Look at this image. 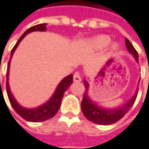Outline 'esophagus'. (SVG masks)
I'll return each instance as SVG.
<instances>
[{"label":"esophagus","instance_id":"34e87169","mask_svg":"<svg viewBox=\"0 0 149 149\" xmlns=\"http://www.w3.org/2000/svg\"><path fill=\"white\" fill-rule=\"evenodd\" d=\"M73 81H74L75 82H79V81H81L80 74H79L78 72H75V74L73 75Z\"/></svg>","mask_w":149,"mask_h":149}]
</instances>
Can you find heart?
<instances>
[{"label":"heart","instance_id":"1","mask_svg":"<svg viewBox=\"0 0 149 149\" xmlns=\"http://www.w3.org/2000/svg\"><path fill=\"white\" fill-rule=\"evenodd\" d=\"M111 42V37L107 35H98L89 39L86 42V46L92 50H99L106 47ZM112 50H117L118 48V45L116 42L111 44Z\"/></svg>","mask_w":149,"mask_h":149}]
</instances>
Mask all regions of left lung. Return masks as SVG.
Instances as JSON below:
<instances>
[{
	"label": "left lung",
	"instance_id": "8db88e82",
	"mask_svg": "<svg viewBox=\"0 0 149 149\" xmlns=\"http://www.w3.org/2000/svg\"><path fill=\"white\" fill-rule=\"evenodd\" d=\"M125 41H126V47L128 52L133 56L136 62H139V54L137 51L133 47L132 43L129 42L128 39L126 38ZM139 81L140 79L139 80ZM83 82L86 87V91L84 93L83 99L81 103V111L87 120L99 125H110L121 119L129 111V109L133 107V103L137 97L138 89H139V85H138V87L136 88L133 97L122 106L113 107V108H108L101 106L99 103L94 102L92 99V97L88 94L89 83L85 78L83 80Z\"/></svg>",
	"mask_w": 149,
	"mask_h": 149
}]
</instances>
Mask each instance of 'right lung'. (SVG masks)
<instances>
[{
	"label": "right lung",
	"instance_id": "add662e5",
	"mask_svg": "<svg viewBox=\"0 0 149 149\" xmlns=\"http://www.w3.org/2000/svg\"><path fill=\"white\" fill-rule=\"evenodd\" d=\"M47 31V23L38 24V25L34 26H31L28 30H26L23 33L22 36L20 37L18 42H16V44L15 45V47H13V49L11 50L10 60H9L8 65H7L6 92H7L8 98H9L10 104H11L12 107L14 108V110L17 113V114H19L22 118L26 120V121H29V122H33V123L43 122V121L50 119V118H53L55 116L56 113L58 112L59 108H60L64 93L67 91V89H68V87L71 86V84L72 83V79H73V77H72V74L68 75L66 77H64L62 81L59 82V84L57 85V87L55 89L53 94L52 95V97L49 98L48 100L46 102H44L43 104L36 107L27 108V107H23L16 101L14 95L11 93L10 85H9L10 65V61H11V57H12V56L14 54L16 49L17 48V47L20 44V42H22V40L27 34H29L31 32H33V31Z\"/></svg>",
	"mask_w": 149,
	"mask_h": 149
}]
</instances>
